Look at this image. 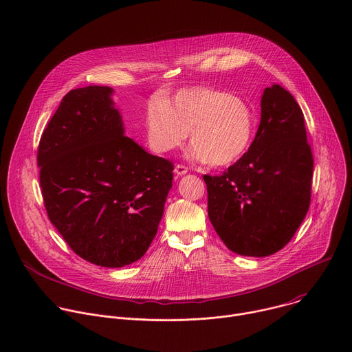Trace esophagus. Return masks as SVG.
Wrapping results in <instances>:
<instances>
[{
  "instance_id": "esophagus-1",
  "label": "esophagus",
  "mask_w": 352,
  "mask_h": 352,
  "mask_svg": "<svg viewBox=\"0 0 352 352\" xmlns=\"http://www.w3.org/2000/svg\"><path fill=\"white\" fill-rule=\"evenodd\" d=\"M186 173H188V167H186V166H184V164H177V166H175V168H174V174H175V177H181V175L186 174Z\"/></svg>"
}]
</instances>
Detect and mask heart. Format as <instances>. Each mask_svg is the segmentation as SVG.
<instances>
[{
    "label": "heart",
    "mask_w": 352,
    "mask_h": 352,
    "mask_svg": "<svg viewBox=\"0 0 352 352\" xmlns=\"http://www.w3.org/2000/svg\"><path fill=\"white\" fill-rule=\"evenodd\" d=\"M255 124L245 100L210 86L181 89L166 102L155 98L144 114L146 139L153 152H171L190 132L193 156L214 167L230 166L248 152Z\"/></svg>",
    "instance_id": "heart-1"
}]
</instances>
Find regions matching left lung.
<instances>
[{"instance_id": "left-lung-1", "label": "left lung", "mask_w": 352, "mask_h": 352, "mask_svg": "<svg viewBox=\"0 0 352 352\" xmlns=\"http://www.w3.org/2000/svg\"><path fill=\"white\" fill-rule=\"evenodd\" d=\"M262 116L248 152L221 175H205L208 213L232 252L263 258L283 249L309 205L314 156L304 113L292 94L273 85L262 96Z\"/></svg>"}]
</instances>
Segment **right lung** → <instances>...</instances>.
Masks as SVG:
<instances>
[{
	"label": "right lung",
	"instance_id": "add662e5",
	"mask_svg": "<svg viewBox=\"0 0 352 352\" xmlns=\"http://www.w3.org/2000/svg\"><path fill=\"white\" fill-rule=\"evenodd\" d=\"M109 86L68 91L38 150L47 216L82 259L103 267L139 261L173 186L171 162L124 136Z\"/></svg>",
	"mask_w": 352,
	"mask_h": 352
}]
</instances>
